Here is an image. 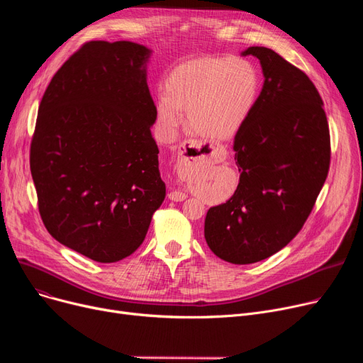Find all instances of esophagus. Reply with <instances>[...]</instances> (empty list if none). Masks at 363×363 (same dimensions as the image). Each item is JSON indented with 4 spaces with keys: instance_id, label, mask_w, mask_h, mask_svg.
<instances>
[{
    "instance_id": "1",
    "label": "esophagus",
    "mask_w": 363,
    "mask_h": 363,
    "mask_svg": "<svg viewBox=\"0 0 363 363\" xmlns=\"http://www.w3.org/2000/svg\"><path fill=\"white\" fill-rule=\"evenodd\" d=\"M215 151L216 150L213 145L203 144L194 140L184 141L178 148V160L175 164L178 177L181 179H186V177L191 174L193 169H196L204 160L213 157ZM186 197V193L181 191V189L169 193V199L172 201H184Z\"/></svg>"
}]
</instances>
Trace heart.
Instances as JSON below:
<instances>
[{
    "instance_id": "b5f03b06",
    "label": "heart",
    "mask_w": 363,
    "mask_h": 363,
    "mask_svg": "<svg viewBox=\"0 0 363 363\" xmlns=\"http://www.w3.org/2000/svg\"><path fill=\"white\" fill-rule=\"evenodd\" d=\"M260 91L256 66L242 57H200L172 70L156 99L160 132L172 138L184 122L200 135L228 140L249 121Z\"/></svg>"
}]
</instances>
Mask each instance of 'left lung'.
I'll list each match as a JSON object with an SVG mask.
<instances>
[{
    "mask_svg": "<svg viewBox=\"0 0 363 363\" xmlns=\"http://www.w3.org/2000/svg\"><path fill=\"white\" fill-rule=\"evenodd\" d=\"M255 55L263 88L234 138L240 182L208 208L204 238L225 262L249 264L284 249L303 228L327 179L331 147L323 103L308 74L266 47Z\"/></svg>",
    "mask_w": 363,
    "mask_h": 363,
    "instance_id": "8db88e82",
    "label": "left lung"
}]
</instances>
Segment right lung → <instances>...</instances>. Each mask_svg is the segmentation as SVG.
I'll return each instance as SVG.
<instances>
[{"instance_id": "obj_1", "label": "right lung", "mask_w": 363, "mask_h": 363, "mask_svg": "<svg viewBox=\"0 0 363 363\" xmlns=\"http://www.w3.org/2000/svg\"><path fill=\"white\" fill-rule=\"evenodd\" d=\"M151 50L91 41L57 70L38 108L30 174L47 231L95 262L143 244L166 196L151 135Z\"/></svg>"}]
</instances>
